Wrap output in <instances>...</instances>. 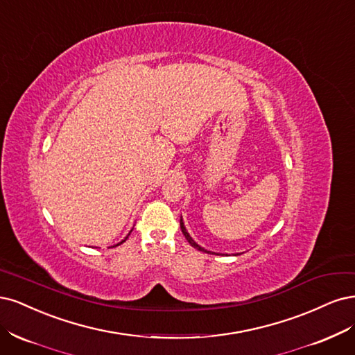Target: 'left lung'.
<instances>
[{
	"instance_id": "1",
	"label": "left lung",
	"mask_w": 355,
	"mask_h": 355,
	"mask_svg": "<svg viewBox=\"0 0 355 355\" xmlns=\"http://www.w3.org/2000/svg\"><path fill=\"white\" fill-rule=\"evenodd\" d=\"M180 227H181V232H182V234L186 236V239H187V242L193 246V248H196V249H199V250H203V252H207V254H211V250H207V249H203L202 246H199L196 242H194V240L190 237V234L187 233V230H186V227H184V223H182V218H180ZM212 254H215V252H212Z\"/></svg>"
}]
</instances>
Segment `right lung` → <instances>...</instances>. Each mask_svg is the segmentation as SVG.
I'll use <instances>...</instances> for the list:
<instances>
[{
    "instance_id": "obj_1",
    "label": "right lung",
    "mask_w": 355,
    "mask_h": 355,
    "mask_svg": "<svg viewBox=\"0 0 355 355\" xmlns=\"http://www.w3.org/2000/svg\"><path fill=\"white\" fill-rule=\"evenodd\" d=\"M125 240H127V237H125ZM125 240H122V242H125ZM122 242H121V243H122ZM121 243H118V245H116V246H119V245H121Z\"/></svg>"
}]
</instances>
